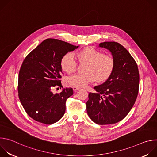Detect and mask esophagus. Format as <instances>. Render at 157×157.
<instances>
[{
    "label": "esophagus",
    "mask_w": 157,
    "mask_h": 157,
    "mask_svg": "<svg viewBox=\"0 0 157 157\" xmlns=\"http://www.w3.org/2000/svg\"><path fill=\"white\" fill-rule=\"evenodd\" d=\"M73 91H77L78 90H79V88H78V87H73Z\"/></svg>",
    "instance_id": "1"
}]
</instances>
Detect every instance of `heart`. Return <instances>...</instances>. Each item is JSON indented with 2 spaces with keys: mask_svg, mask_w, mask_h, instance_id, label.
I'll return each mask as SVG.
<instances>
[{
  "mask_svg": "<svg viewBox=\"0 0 157 157\" xmlns=\"http://www.w3.org/2000/svg\"><path fill=\"white\" fill-rule=\"evenodd\" d=\"M79 61L86 63L82 74H75L67 81L73 87H82L95 80L98 82L106 81L114 69V59L110 55L103 54L92 47L85 48L76 53ZM77 63L71 53L64 54L60 61L61 69L67 73L75 71Z\"/></svg>",
  "mask_w": 157,
  "mask_h": 157,
  "instance_id": "heart-1",
  "label": "heart"
}]
</instances>
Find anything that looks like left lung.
Here are the masks:
<instances>
[{
	"label": "left lung",
	"instance_id": "left-lung-1",
	"mask_svg": "<svg viewBox=\"0 0 157 157\" xmlns=\"http://www.w3.org/2000/svg\"><path fill=\"white\" fill-rule=\"evenodd\" d=\"M99 47L108 50L114 59V69L107 81L89 93L87 113L99 125L116 124L125 117L136 101L139 87L137 64L119 43L105 41Z\"/></svg>",
	"mask_w": 157,
	"mask_h": 157
}]
</instances>
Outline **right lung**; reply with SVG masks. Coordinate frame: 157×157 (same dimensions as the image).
<instances>
[{"instance_id":"add662e5","label":"right lung","mask_w":157,"mask_h":157,"mask_svg":"<svg viewBox=\"0 0 157 157\" xmlns=\"http://www.w3.org/2000/svg\"><path fill=\"white\" fill-rule=\"evenodd\" d=\"M78 47L48 38L25 58L18 75V97L27 114L35 121L52 124L64 114L66 101L73 94V89L64 88L59 94H53L52 90L57 86L63 87L59 79L62 56Z\"/></svg>"}]
</instances>
